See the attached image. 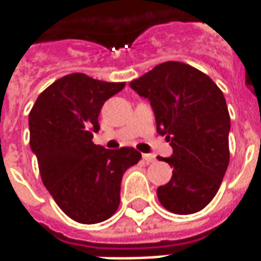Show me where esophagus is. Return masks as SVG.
I'll return each instance as SVG.
<instances>
[{
	"instance_id": "obj_1",
	"label": "esophagus",
	"mask_w": 261,
	"mask_h": 261,
	"mask_svg": "<svg viewBox=\"0 0 261 261\" xmlns=\"http://www.w3.org/2000/svg\"><path fill=\"white\" fill-rule=\"evenodd\" d=\"M142 159H144L147 164H153V162H155V156L151 155V153H144V155H142Z\"/></svg>"
}]
</instances>
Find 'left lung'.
<instances>
[{
  "label": "left lung",
  "mask_w": 261,
  "mask_h": 261,
  "mask_svg": "<svg viewBox=\"0 0 261 261\" xmlns=\"http://www.w3.org/2000/svg\"><path fill=\"white\" fill-rule=\"evenodd\" d=\"M151 103L156 131L173 153L161 158L173 168L172 179L156 189L161 204L180 215L211 201L229 164L230 117L224 93L192 65L166 61L130 82Z\"/></svg>",
  "instance_id": "1"
}]
</instances>
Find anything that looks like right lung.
<instances>
[{
	"mask_svg": "<svg viewBox=\"0 0 261 261\" xmlns=\"http://www.w3.org/2000/svg\"><path fill=\"white\" fill-rule=\"evenodd\" d=\"M124 85L65 75L39 95L29 113L31 148L43 185L81 224L102 222L117 211L123 175L141 159L134 148L106 149L92 142L100 109Z\"/></svg>",
	"mask_w": 261,
	"mask_h": 261,
	"instance_id": "add662e5",
	"label": "right lung"
}]
</instances>
